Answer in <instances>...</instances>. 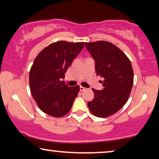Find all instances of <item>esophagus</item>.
<instances>
[{
  "mask_svg": "<svg viewBox=\"0 0 159 159\" xmlns=\"http://www.w3.org/2000/svg\"><path fill=\"white\" fill-rule=\"evenodd\" d=\"M80 91H84V90H86V88H84V87H82V86H80Z\"/></svg>",
  "mask_w": 159,
  "mask_h": 159,
  "instance_id": "obj_1",
  "label": "esophagus"
}]
</instances>
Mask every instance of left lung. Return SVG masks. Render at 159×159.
<instances>
[{"label": "left lung", "instance_id": "left-lung-1", "mask_svg": "<svg viewBox=\"0 0 159 159\" xmlns=\"http://www.w3.org/2000/svg\"><path fill=\"white\" fill-rule=\"evenodd\" d=\"M85 47L95 63V71L103 78V89H93L95 98L88 103L90 112L101 118L114 114L129 99L133 85L134 73L127 56L106 41L85 43Z\"/></svg>", "mask_w": 159, "mask_h": 159}]
</instances>
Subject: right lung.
<instances>
[{
    "mask_svg": "<svg viewBox=\"0 0 159 159\" xmlns=\"http://www.w3.org/2000/svg\"><path fill=\"white\" fill-rule=\"evenodd\" d=\"M84 44L58 41L45 48L34 59L30 71V92L45 114L61 117L70 111L80 87H69L62 79Z\"/></svg>",
    "mask_w": 159,
    "mask_h": 159,
    "instance_id": "add662e5",
    "label": "right lung"
}]
</instances>
